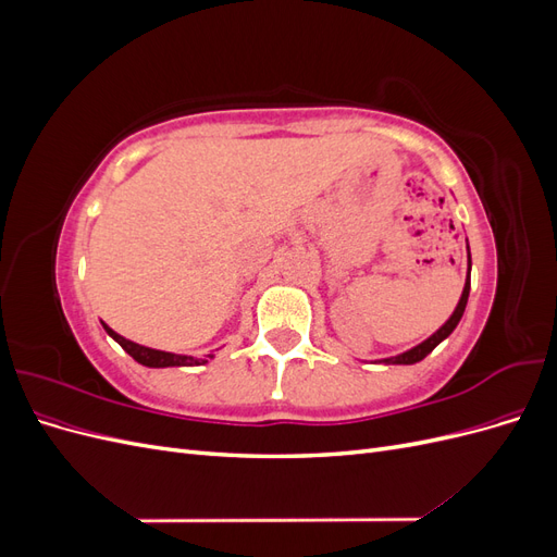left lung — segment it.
Returning a JSON list of instances; mask_svg holds the SVG:
<instances>
[{
	"label": "left lung",
	"instance_id": "obj_1",
	"mask_svg": "<svg viewBox=\"0 0 557 557\" xmlns=\"http://www.w3.org/2000/svg\"><path fill=\"white\" fill-rule=\"evenodd\" d=\"M469 276H471V256H469V244H467V278H465V288H462L458 307L453 309L450 318H448L446 323H444L440 330H436L434 334H430L425 342H420L418 346L399 352V356L383 358V360H379V362H383V364H416V362L423 360L425 356H430V352H432L436 346H440V344L446 339V336H448L455 327H458V323H460V318H462L465 307H467V299H469V285H471V278H469Z\"/></svg>",
	"mask_w": 557,
	"mask_h": 557
}]
</instances>
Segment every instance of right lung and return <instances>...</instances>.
Segmentation results:
<instances>
[{"label":"right lung","instance_id":"right-lung-1","mask_svg":"<svg viewBox=\"0 0 557 557\" xmlns=\"http://www.w3.org/2000/svg\"><path fill=\"white\" fill-rule=\"evenodd\" d=\"M102 325H104V330H107L111 339L121 344L123 350L129 352V356L144 367H195V364H207L209 358H213V352H209V356H205V358H193V356H178V352L148 348V346H141V344H134V342L125 339V336L113 332L107 323H102Z\"/></svg>","mask_w":557,"mask_h":557}]
</instances>
